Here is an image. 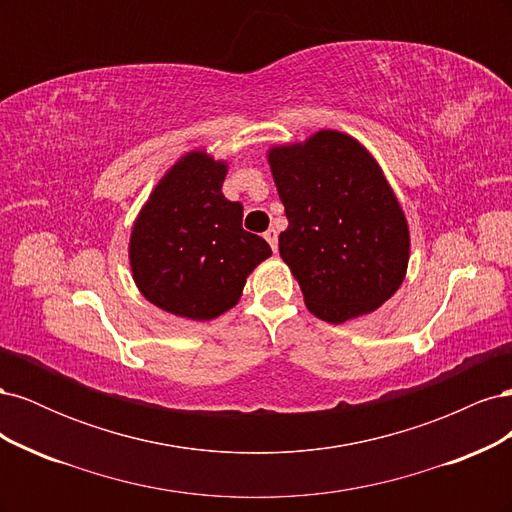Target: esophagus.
<instances>
[{
  "instance_id": "obj_1",
  "label": "esophagus",
  "mask_w": 512,
  "mask_h": 512,
  "mask_svg": "<svg viewBox=\"0 0 512 512\" xmlns=\"http://www.w3.org/2000/svg\"><path fill=\"white\" fill-rule=\"evenodd\" d=\"M265 239L269 241V245H271V250L275 252V250H277V232H275L273 228H269V230L265 232Z\"/></svg>"
}]
</instances>
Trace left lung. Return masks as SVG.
Here are the masks:
<instances>
[{
	"label": "left lung",
	"mask_w": 512,
	"mask_h": 512,
	"mask_svg": "<svg viewBox=\"0 0 512 512\" xmlns=\"http://www.w3.org/2000/svg\"><path fill=\"white\" fill-rule=\"evenodd\" d=\"M288 228L280 256L309 312L342 324L374 312L401 286L410 232L382 168L356 138L320 130L269 149Z\"/></svg>",
	"instance_id": "obj_1"
}]
</instances>
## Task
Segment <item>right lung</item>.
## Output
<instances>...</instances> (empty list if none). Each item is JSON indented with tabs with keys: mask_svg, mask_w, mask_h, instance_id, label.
Returning a JSON list of instances; mask_svg holds the SVG:
<instances>
[{
	"mask_svg": "<svg viewBox=\"0 0 512 512\" xmlns=\"http://www.w3.org/2000/svg\"><path fill=\"white\" fill-rule=\"evenodd\" d=\"M228 166L190 151L153 188L132 226L130 267L143 297L190 320L235 307L247 275L271 256L243 230V205L222 194Z\"/></svg>",
	"mask_w": 512,
	"mask_h": 512,
	"instance_id": "1",
	"label": "right lung"
}]
</instances>
